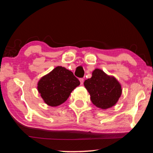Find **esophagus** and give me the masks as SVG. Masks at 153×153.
<instances>
[{
  "label": "esophagus",
  "mask_w": 153,
  "mask_h": 153,
  "mask_svg": "<svg viewBox=\"0 0 153 153\" xmlns=\"http://www.w3.org/2000/svg\"><path fill=\"white\" fill-rule=\"evenodd\" d=\"M79 81H80V84H81V85H82L83 84H84V78H80L79 79Z\"/></svg>",
  "instance_id": "esophagus-1"
}]
</instances>
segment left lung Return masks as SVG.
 <instances>
[{
    "instance_id": "8db88e82",
    "label": "left lung",
    "mask_w": 153,
    "mask_h": 153,
    "mask_svg": "<svg viewBox=\"0 0 153 153\" xmlns=\"http://www.w3.org/2000/svg\"><path fill=\"white\" fill-rule=\"evenodd\" d=\"M84 84L92 102L102 110L115 106L122 94L118 80L98 68L92 71L91 78L85 80Z\"/></svg>"
}]
</instances>
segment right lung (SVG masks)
I'll list each match as a JSON object with an SVG mask.
<instances>
[{"mask_svg":"<svg viewBox=\"0 0 153 153\" xmlns=\"http://www.w3.org/2000/svg\"><path fill=\"white\" fill-rule=\"evenodd\" d=\"M80 82L73 72L62 66H57L38 82L37 89L46 105L57 107L63 104Z\"/></svg>","mask_w":153,"mask_h":153,"instance_id":"add662e5","label":"right lung"}]
</instances>
